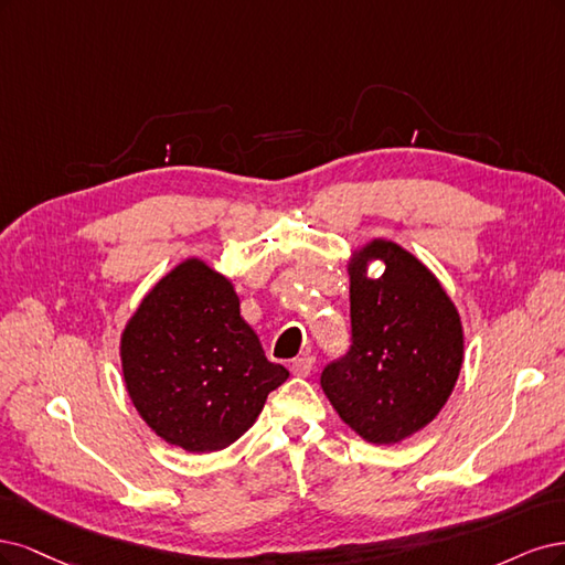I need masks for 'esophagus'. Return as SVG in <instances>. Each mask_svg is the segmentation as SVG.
Wrapping results in <instances>:
<instances>
[{"mask_svg": "<svg viewBox=\"0 0 565 565\" xmlns=\"http://www.w3.org/2000/svg\"><path fill=\"white\" fill-rule=\"evenodd\" d=\"M315 356H298V359H294L290 361V371H294V375H300V377H307L309 373L315 371Z\"/></svg>", "mask_w": 565, "mask_h": 565, "instance_id": "esophagus-1", "label": "esophagus"}]
</instances>
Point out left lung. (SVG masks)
Returning a JSON list of instances; mask_svg holds the SVG:
<instances>
[{
  "instance_id": "1",
  "label": "left lung",
  "mask_w": 565,
  "mask_h": 565,
  "mask_svg": "<svg viewBox=\"0 0 565 565\" xmlns=\"http://www.w3.org/2000/svg\"><path fill=\"white\" fill-rule=\"evenodd\" d=\"M371 259L386 263L380 280ZM352 344L326 363L321 387L338 415L371 444H396L429 425L462 366L458 309L431 271L392 242H373L350 263Z\"/></svg>"
}]
</instances>
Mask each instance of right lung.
<instances>
[{"mask_svg": "<svg viewBox=\"0 0 565 565\" xmlns=\"http://www.w3.org/2000/svg\"><path fill=\"white\" fill-rule=\"evenodd\" d=\"M121 366L142 420L190 452L234 444L288 377L242 319L232 284L202 260L145 296L121 335Z\"/></svg>", "mask_w": 565, "mask_h": 565, "instance_id": "obj_1", "label": "right lung"}]
</instances>
